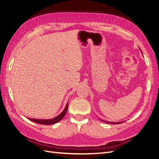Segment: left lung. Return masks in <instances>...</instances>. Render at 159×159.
<instances>
[{
	"instance_id": "8db88e82",
	"label": "left lung",
	"mask_w": 159,
	"mask_h": 159,
	"mask_svg": "<svg viewBox=\"0 0 159 159\" xmlns=\"http://www.w3.org/2000/svg\"><path fill=\"white\" fill-rule=\"evenodd\" d=\"M141 50V49H140ZM141 52H142V51H141ZM101 120V119H100ZM102 121H103V122H105V123H109V124H119V123H123V121H121V122H117V123H115V122H110V121H104V120H102Z\"/></svg>"
}]
</instances>
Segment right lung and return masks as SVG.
<instances>
[{"mask_svg": "<svg viewBox=\"0 0 159 159\" xmlns=\"http://www.w3.org/2000/svg\"><path fill=\"white\" fill-rule=\"evenodd\" d=\"M68 103H67V105H66V107L64 109L63 111H62L60 115H57V117L53 118L52 119H31V118H28L30 121L35 122L36 123H39V124H42V125H52V124H55L57 122H59L60 120H61L63 119V117H64V115L66 113L67 110H68Z\"/></svg>", "mask_w": 159, "mask_h": 159, "instance_id": "obj_1", "label": "right lung"}]
</instances>
